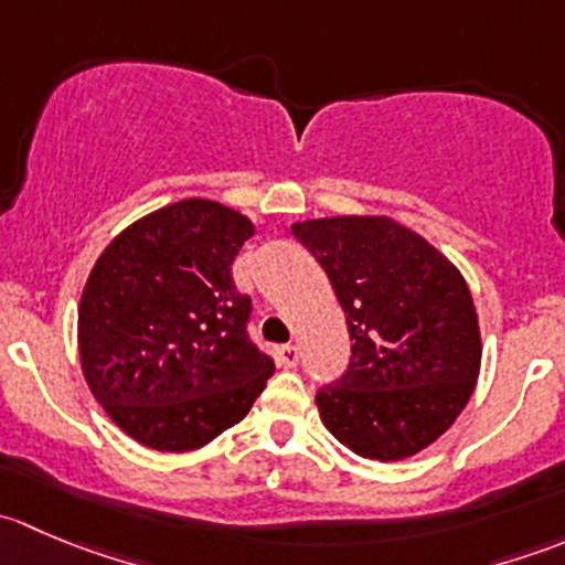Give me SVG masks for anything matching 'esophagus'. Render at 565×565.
I'll return each instance as SVG.
<instances>
[{"instance_id": "34e87169", "label": "esophagus", "mask_w": 565, "mask_h": 565, "mask_svg": "<svg viewBox=\"0 0 565 565\" xmlns=\"http://www.w3.org/2000/svg\"><path fill=\"white\" fill-rule=\"evenodd\" d=\"M276 358L284 369H295L300 361V350L295 344H284L276 350Z\"/></svg>"}]
</instances>
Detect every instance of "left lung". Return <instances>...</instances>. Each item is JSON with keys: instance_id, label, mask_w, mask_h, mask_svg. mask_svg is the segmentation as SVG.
Returning <instances> with one entry per match:
<instances>
[{"instance_id": "8db88e82", "label": "left lung", "mask_w": 565, "mask_h": 565, "mask_svg": "<svg viewBox=\"0 0 565 565\" xmlns=\"http://www.w3.org/2000/svg\"><path fill=\"white\" fill-rule=\"evenodd\" d=\"M347 317L344 377L317 393L324 429L363 459L415 457L476 391L481 328L459 267L388 215L292 224Z\"/></svg>"}]
</instances>
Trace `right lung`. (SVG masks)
Masks as SVG:
<instances>
[{"label": "right lung", "instance_id": "right-lung-1", "mask_svg": "<svg viewBox=\"0 0 565 565\" xmlns=\"http://www.w3.org/2000/svg\"><path fill=\"white\" fill-rule=\"evenodd\" d=\"M256 226L182 199L125 226L78 300V358L108 418L141 446L196 451L241 424L276 372L248 341L232 262Z\"/></svg>", "mask_w": 565, "mask_h": 565}]
</instances>
